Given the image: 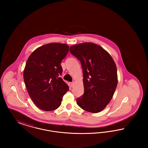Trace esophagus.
<instances>
[{
    "mask_svg": "<svg viewBox=\"0 0 148 148\" xmlns=\"http://www.w3.org/2000/svg\"><path fill=\"white\" fill-rule=\"evenodd\" d=\"M74 82H72V83H71V87H73L74 86Z\"/></svg>",
    "mask_w": 148,
    "mask_h": 148,
    "instance_id": "obj_1",
    "label": "esophagus"
}]
</instances>
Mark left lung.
Returning <instances> with one entry per match:
<instances>
[{
	"label": "left lung",
	"mask_w": 148,
	"mask_h": 148,
	"mask_svg": "<svg viewBox=\"0 0 148 148\" xmlns=\"http://www.w3.org/2000/svg\"><path fill=\"white\" fill-rule=\"evenodd\" d=\"M71 53L80 60L83 71L84 93L77 99L85 111L97 113L105 109L118 85L116 66L110 54L92 42L72 45Z\"/></svg>",
	"instance_id": "8db88e82"
}]
</instances>
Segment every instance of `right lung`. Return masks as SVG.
Returning <instances> with one entry per match:
<instances>
[{
  "mask_svg": "<svg viewBox=\"0 0 148 148\" xmlns=\"http://www.w3.org/2000/svg\"><path fill=\"white\" fill-rule=\"evenodd\" d=\"M69 50L66 44L52 42L36 48L29 56L23 71L24 83L30 98L42 110L58 108L69 90L60 77V63Z\"/></svg>",
  "mask_w": 148,
  "mask_h": 148,
  "instance_id": "1",
  "label": "right lung"
}]
</instances>
